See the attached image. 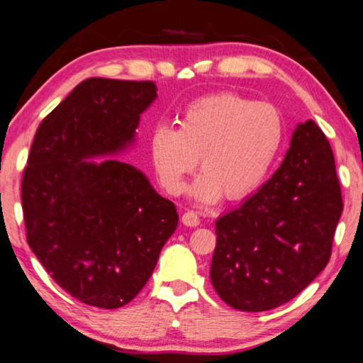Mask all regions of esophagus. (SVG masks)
Segmentation results:
<instances>
[{
	"mask_svg": "<svg viewBox=\"0 0 363 363\" xmlns=\"http://www.w3.org/2000/svg\"><path fill=\"white\" fill-rule=\"evenodd\" d=\"M182 224L187 227H196L200 224V216L195 211H186L182 214Z\"/></svg>",
	"mask_w": 363,
	"mask_h": 363,
	"instance_id": "esophagus-1",
	"label": "esophagus"
}]
</instances>
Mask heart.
<instances>
[{"label": "heart", "mask_w": 363, "mask_h": 363, "mask_svg": "<svg viewBox=\"0 0 363 363\" xmlns=\"http://www.w3.org/2000/svg\"><path fill=\"white\" fill-rule=\"evenodd\" d=\"M285 143V120L269 102L235 93L200 97L182 110L177 130L160 125L150 158L160 186L177 195L200 158L192 194L205 203L242 200L266 181Z\"/></svg>", "instance_id": "obj_1"}]
</instances>
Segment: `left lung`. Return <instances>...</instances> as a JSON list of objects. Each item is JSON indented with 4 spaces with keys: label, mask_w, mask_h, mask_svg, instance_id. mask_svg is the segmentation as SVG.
I'll use <instances>...</instances> for the list:
<instances>
[{
    "label": "left lung",
    "mask_w": 363,
    "mask_h": 363,
    "mask_svg": "<svg viewBox=\"0 0 363 363\" xmlns=\"http://www.w3.org/2000/svg\"><path fill=\"white\" fill-rule=\"evenodd\" d=\"M341 213L333 150L307 120L275 174L216 220L210 277L219 298L245 312L288 303L328 264Z\"/></svg>",
    "instance_id": "obj_1"
}]
</instances>
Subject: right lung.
Listing matches in <instances>:
<instances>
[{
	"instance_id": "right-lung-1",
	"label": "right lung",
	"mask_w": 363,
	"mask_h": 363,
	"mask_svg": "<svg viewBox=\"0 0 363 363\" xmlns=\"http://www.w3.org/2000/svg\"><path fill=\"white\" fill-rule=\"evenodd\" d=\"M157 97L153 82L88 78L36 130L22 176L27 243L82 303L116 309L143 290L177 227L176 206L128 163L83 158L121 150Z\"/></svg>"
}]
</instances>
